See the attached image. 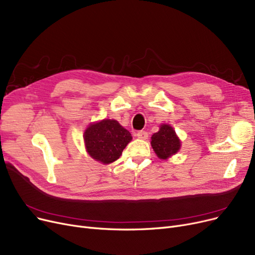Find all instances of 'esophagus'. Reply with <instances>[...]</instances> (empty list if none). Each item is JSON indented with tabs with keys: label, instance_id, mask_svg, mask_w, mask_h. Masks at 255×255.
<instances>
[{
	"label": "esophagus",
	"instance_id": "obj_1",
	"mask_svg": "<svg viewBox=\"0 0 255 255\" xmlns=\"http://www.w3.org/2000/svg\"><path fill=\"white\" fill-rule=\"evenodd\" d=\"M136 136L140 139H146L148 137V132L147 131H144V130H140L138 131V132L136 133Z\"/></svg>",
	"mask_w": 255,
	"mask_h": 255
}]
</instances>
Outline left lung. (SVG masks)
Listing matches in <instances>:
<instances>
[{"label":"left lung","mask_w":255,"mask_h":255,"mask_svg":"<svg viewBox=\"0 0 255 255\" xmlns=\"http://www.w3.org/2000/svg\"><path fill=\"white\" fill-rule=\"evenodd\" d=\"M151 146L159 158L166 159L177 152L181 147V142L171 126L164 124L158 132L151 136Z\"/></svg>","instance_id":"left-lung-1"}]
</instances>
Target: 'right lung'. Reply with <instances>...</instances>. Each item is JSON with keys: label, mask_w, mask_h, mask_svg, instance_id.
I'll return each instance as SVG.
<instances>
[{"label": "right lung", "mask_w": 255, "mask_h": 255, "mask_svg": "<svg viewBox=\"0 0 255 255\" xmlns=\"http://www.w3.org/2000/svg\"><path fill=\"white\" fill-rule=\"evenodd\" d=\"M132 139L130 132L115 120H104L91 124L84 133L89 155L103 164L117 161Z\"/></svg>", "instance_id": "add662e5"}]
</instances>
